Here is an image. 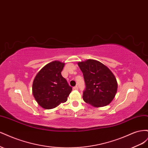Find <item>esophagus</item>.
Listing matches in <instances>:
<instances>
[{"instance_id":"1","label":"esophagus","mask_w":148,"mask_h":148,"mask_svg":"<svg viewBox=\"0 0 148 148\" xmlns=\"http://www.w3.org/2000/svg\"><path fill=\"white\" fill-rule=\"evenodd\" d=\"M73 89H75V90H78V87L77 86H75L73 88Z\"/></svg>"}]
</instances>
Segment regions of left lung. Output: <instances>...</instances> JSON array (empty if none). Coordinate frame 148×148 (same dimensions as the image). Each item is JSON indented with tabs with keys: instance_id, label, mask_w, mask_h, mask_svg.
I'll use <instances>...</instances> for the list:
<instances>
[{
	"instance_id": "1",
	"label": "left lung",
	"mask_w": 148,
	"mask_h": 148,
	"mask_svg": "<svg viewBox=\"0 0 148 148\" xmlns=\"http://www.w3.org/2000/svg\"><path fill=\"white\" fill-rule=\"evenodd\" d=\"M78 65L83 74L86 89L83 99L93 107L109 104L117 91V79L110 70L101 62L88 59Z\"/></svg>"
}]
</instances>
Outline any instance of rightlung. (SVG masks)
<instances>
[{"label":"right lung","instance_id":"1","mask_svg":"<svg viewBox=\"0 0 148 148\" xmlns=\"http://www.w3.org/2000/svg\"><path fill=\"white\" fill-rule=\"evenodd\" d=\"M65 63L55 60L39 71L33 80L32 91L38 104L45 109H51L67 101L72 88L61 71Z\"/></svg>","mask_w":148,"mask_h":148}]
</instances>
